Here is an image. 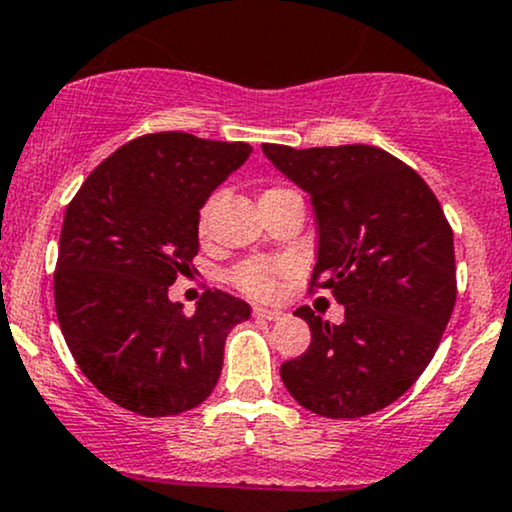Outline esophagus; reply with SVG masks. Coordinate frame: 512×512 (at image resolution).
Listing matches in <instances>:
<instances>
[{
  "mask_svg": "<svg viewBox=\"0 0 512 512\" xmlns=\"http://www.w3.org/2000/svg\"><path fill=\"white\" fill-rule=\"evenodd\" d=\"M252 317L267 319V322H279V319H283L286 315H283L281 310H267V307H255V310H252Z\"/></svg>",
  "mask_w": 512,
  "mask_h": 512,
  "instance_id": "34e87169",
  "label": "esophagus"
}]
</instances>
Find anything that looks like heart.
<instances>
[{"label": "heart", "instance_id": "b5f03b06", "mask_svg": "<svg viewBox=\"0 0 512 512\" xmlns=\"http://www.w3.org/2000/svg\"><path fill=\"white\" fill-rule=\"evenodd\" d=\"M276 193H286V188H269L264 190L260 197L267 195H276ZM217 205V195H212L205 205L200 207L197 212V231L205 236L207 226H209V217H212V209ZM291 267H288L283 260H272V257H252V260L240 262L238 267H233V272L229 274V279L238 291H243L245 295L255 300H272L279 295L281 283L286 279Z\"/></svg>", "mask_w": 512, "mask_h": 512}]
</instances>
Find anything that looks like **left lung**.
Wrapping results in <instances>:
<instances>
[{"label": "left lung", "mask_w": 512, "mask_h": 512, "mask_svg": "<svg viewBox=\"0 0 512 512\" xmlns=\"http://www.w3.org/2000/svg\"><path fill=\"white\" fill-rule=\"evenodd\" d=\"M310 193L319 250L310 293L346 307L329 324L303 305L312 343L281 365L291 396L315 415H372L420 379L453 315L455 252L446 214L412 166L372 145H262Z\"/></svg>", "instance_id": "left-lung-1"}]
</instances>
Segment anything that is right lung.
I'll return each instance as SVG.
<instances>
[{"label": "right lung", "mask_w": 512, "mask_h": 512, "mask_svg": "<svg viewBox=\"0 0 512 512\" xmlns=\"http://www.w3.org/2000/svg\"><path fill=\"white\" fill-rule=\"evenodd\" d=\"M248 143L147 133L109 155L66 207L54 269L61 334L97 391L143 417L193 410L217 386L250 305L207 288L193 317L169 286L200 250L197 212Z\"/></svg>", "instance_id": "obj_1"}]
</instances>
